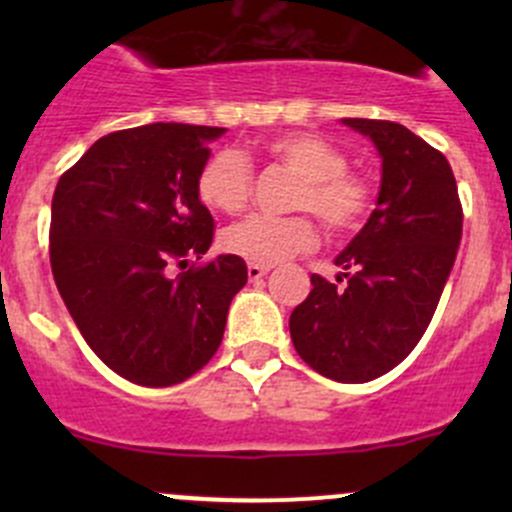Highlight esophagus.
<instances>
[{
    "mask_svg": "<svg viewBox=\"0 0 512 512\" xmlns=\"http://www.w3.org/2000/svg\"><path fill=\"white\" fill-rule=\"evenodd\" d=\"M267 272H270V267H267V265H252V262H250V265H247V277H250L252 282L262 280V277H265Z\"/></svg>",
    "mask_w": 512,
    "mask_h": 512,
    "instance_id": "esophagus-1",
    "label": "esophagus"
}]
</instances>
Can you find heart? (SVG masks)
Here are the masks:
<instances>
[{"instance_id": "b5f03b06", "label": "heart", "mask_w": 512, "mask_h": 512, "mask_svg": "<svg viewBox=\"0 0 512 512\" xmlns=\"http://www.w3.org/2000/svg\"><path fill=\"white\" fill-rule=\"evenodd\" d=\"M272 156L287 170L302 178L294 195V208L309 210L332 232H349L361 225L371 208V185L364 175L347 170L342 148L314 133H282L265 143ZM252 190V165L245 153L225 148L208 158L198 175V195L208 208L218 213H237L245 208ZM223 250L242 257L252 265H277L299 252L312 250L317 230L312 220L270 218L250 215L240 223L225 227Z\"/></svg>"}]
</instances>
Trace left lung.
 <instances>
[{
  "mask_svg": "<svg viewBox=\"0 0 512 512\" xmlns=\"http://www.w3.org/2000/svg\"><path fill=\"white\" fill-rule=\"evenodd\" d=\"M381 158L376 210L337 255L339 285L312 275L289 317L297 354L322 376L364 384L411 354L461 245L463 213L443 153L394 121L342 118Z\"/></svg>",
  "mask_w": 512,
  "mask_h": 512,
  "instance_id": "1",
  "label": "left lung"
}]
</instances>
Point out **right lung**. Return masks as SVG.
I'll use <instances>...</instances> for the list:
<instances>
[{
	"instance_id": "add662e5",
	"label": "right lung",
	"mask_w": 512,
	"mask_h": 512,
	"mask_svg": "<svg viewBox=\"0 0 512 512\" xmlns=\"http://www.w3.org/2000/svg\"><path fill=\"white\" fill-rule=\"evenodd\" d=\"M225 128L148 123L108 133L61 175L51 200V272L98 359L141 386H173L223 342L227 309L245 287L242 257H203L213 215L198 195L210 143Z\"/></svg>"
}]
</instances>
